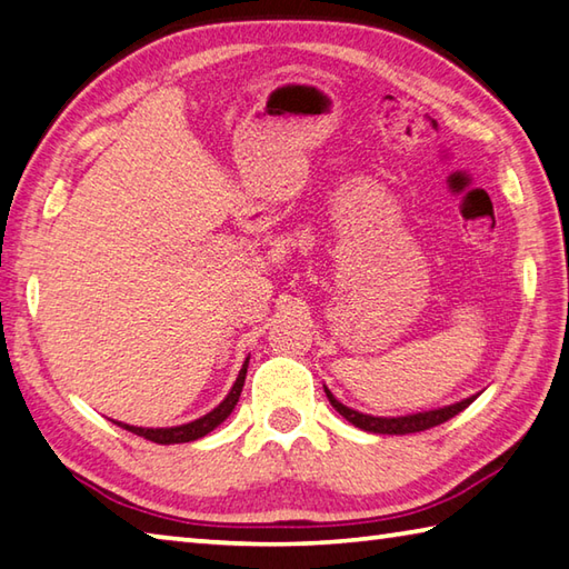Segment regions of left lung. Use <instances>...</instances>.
Instances as JSON below:
<instances>
[{"instance_id": "obj_1", "label": "left lung", "mask_w": 569, "mask_h": 569, "mask_svg": "<svg viewBox=\"0 0 569 569\" xmlns=\"http://www.w3.org/2000/svg\"><path fill=\"white\" fill-rule=\"evenodd\" d=\"M326 395L330 399V405L336 407L340 415L362 431H372V433H417L431 427H439L443 421H449L451 417L459 415L466 407H469L476 397L461 399V402L441 407V409H431V411H419V415H407V417H372V415H362V411H355L350 407H345L338 402L336 397L330 395V389L326 387Z\"/></svg>"}]
</instances>
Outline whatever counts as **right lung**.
<instances>
[{
  "instance_id": "obj_1",
  "label": "right lung",
  "mask_w": 569,
  "mask_h": 569,
  "mask_svg": "<svg viewBox=\"0 0 569 569\" xmlns=\"http://www.w3.org/2000/svg\"><path fill=\"white\" fill-rule=\"evenodd\" d=\"M247 367H249V358L247 362H243L241 372L237 377V382H233L231 392L224 397V402H221L219 407H214L209 411V415L199 417L194 421H189V425H182V427H167V429H142V427H130V425H122V421H116L118 427L128 429L132 433H138V437L148 439V441H154V443H187V441H194V439H202L207 437L209 431H214L221 421H224L233 407H237L239 397H241V389H243V380H247Z\"/></svg>"
}]
</instances>
